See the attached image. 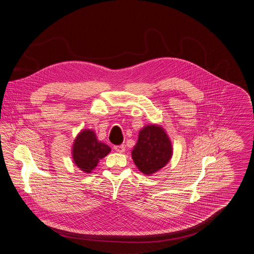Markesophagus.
Returning a JSON list of instances; mask_svg holds the SVG:
<instances>
[{
    "label": "esophagus",
    "instance_id": "esophagus-1",
    "mask_svg": "<svg viewBox=\"0 0 254 254\" xmlns=\"http://www.w3.org/2000/svg\"><path fill=\"white\" fill-rule=\"evenodd\" d=\"M114 149H115V151H117V152H119V153H123V152L125 151V145H114Z\"/></svg>",
    "mask_w": 254,
    "mask_h": 254
}]
</instances>
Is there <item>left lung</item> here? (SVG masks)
Instances as JSON below:
<instances>
[{
	"mask_svg": "<svg viewBox=\"0 0 254 254\" xmlns=\"http://www.w3.org/2000/svg\"><path fill=\"white\" fill-rule=\"evenodd\" d=\"M173 147L165 128L157 124L146 125L140 129L136 145L131 151L137 169L150 176L169 164Z\"/></svg>",
	"mask_w": 254,
	"mask_h": 254,
	"instance_id": "8db88e82",
	"label": "left lung"
}]
</instances>
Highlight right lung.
<instances>
[{"mask_svg": "<svg viewBox=\"0 0 254 254\" xmlns=\"http://www.w3.org/2000/svg\"><path fill=\"white\" fill-rule=\"evenodd\" d=\"M111 148L97 139L93 129L84 128L77 134L73 141L71 156L73 163L85 173H91L99 161L106 157Z\"/></svg>", "mask_w": 254, "mask_h": 254, "instance_id": "obj_1", "label": "right lung"}]
</instances>
